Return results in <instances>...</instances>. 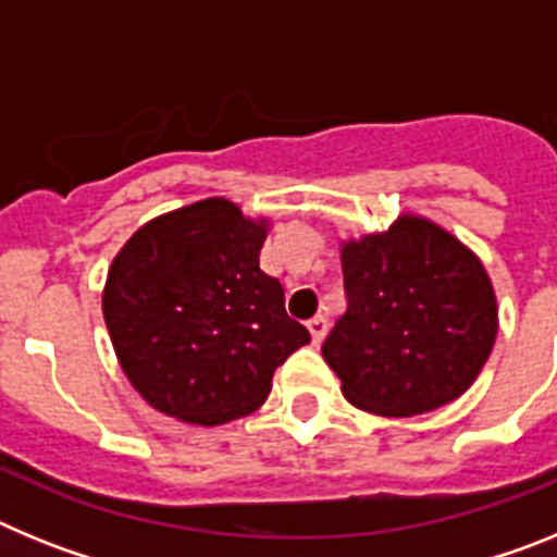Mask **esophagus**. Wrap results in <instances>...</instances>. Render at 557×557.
Returning <instances> with one entry per match:
<instances>
[{
	"label": "esophagus",
	"mask_w": 557,
	"mask_h": 557,
	"mask_svg": "<svg viewBox=\"0 0 557 557\" xmlns=\"http://www.w3.org/2000/svg\"><path fill=\"white\" fill-rule=\"evenodd\" d=\"M307 329H309V334H312V343H314V346H321L323 337H326V329H329L326 318H323V314H314L312 321L307 323Z\"/></svg>",
	"instance_id": "esophagus-1"
}]
</instances>
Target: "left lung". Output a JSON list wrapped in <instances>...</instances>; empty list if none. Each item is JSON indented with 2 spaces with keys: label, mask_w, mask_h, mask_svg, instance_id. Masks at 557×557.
Masks as SVG:
<instances>
[{
  "label": "left lung",
  "mask_w": 557,
  "mask_h": 557,
  "mask_svg": "<svg viewBox=\"0 0 557 557\" xmlns=\"http://www.w3.org/2000/svg\"><path fill=\"white\" fill-rule=\"evenodd\" d=\"M348 309L323 359L348 405L412 418L474 385L499 332L480 256L424 214L401 211L385 231L339 243Z\"/></svg>",
  "instance_id": "1"
}]
</instances>
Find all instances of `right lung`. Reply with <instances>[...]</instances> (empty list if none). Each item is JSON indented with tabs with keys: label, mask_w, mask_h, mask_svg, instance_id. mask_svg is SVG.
<instances>
[{
	"label": "right lung",
	"mask_w": 557,
	"mask_h": 557,
	"mask_svg": "<svg viewBox=\"0 0 557 557\" xmlns=\"http://www.w3.org/2000/svg\"><path fill=\"white\" fill-rule=\"evenodd\" d=\"M270 220L206 198L147 220L113 256L102 318L133 391L184 424L264 405L275 368L309 343L259 268Z\"/></svg>",
	"instance_id": "add662e5"
}]
</instances>
